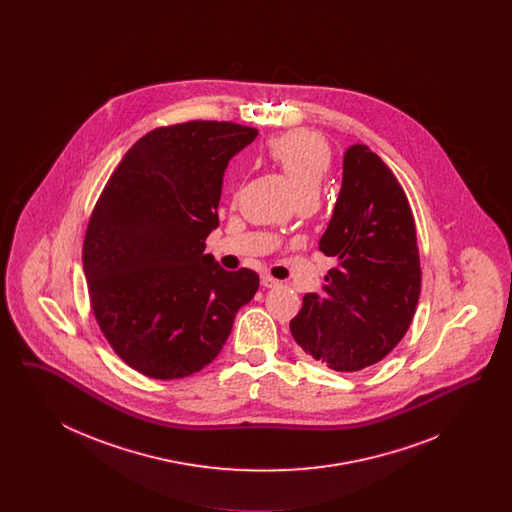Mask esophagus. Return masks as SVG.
<instances>
[{
    "mask_svg": "<svg viewBox=\"0 0 512 512\" xmlns=\"http://www.w3.org/2000/svg\"><path fill=\"white\" fill-rule=\"evenodd\" d=\"M261 284H263L265 288H276V286H280V282H278L276 278H272L270 274H263V276H261Z\"/></svg>",
    "mask_w": 512,
    "mask_h": 512,
    "instance_id": "34e87169",
    "label": "esophagus"
}]
</instances>
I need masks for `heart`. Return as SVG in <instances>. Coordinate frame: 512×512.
Returning a JSON list of instances; mask_svg holds the SVG:
<instances>
[{
	"mask_svg": "<svg viewBox=\"0 0 512 512\" xmlns=\"http://www.w3.org/2000/svg\"><path fill=\"white\" fill-rule=\"evenodd\" d=\"M268 155L290 178L297 195L318 192L332 163L330 146L311 130H293L272 140Z\"/></svg>",
	"mask_w": 512,
	"mask_h": 512,
	"instance_id": "1",
	"label": "heart"
}]
</instances>
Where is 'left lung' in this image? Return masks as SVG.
Segmentation results:
<instances>
[{
	"label": "left lung",
	"instance_id": "8db88e82",
	"mask_svg": "<svg viewBox=\"0 0 512 512\" xmlns=\"http://www.w3.org/2000/svg\"><path fill=\"white\" fill-rule=\"evenodd\" d=\"M318 249L336 257L320 293L292 318L297 345L332 370L382 361L407 334L420 295L413 211L388 165L363 144L347 147L332 219Z\"/></svg>",
	"mask_w": 512,
	"mask_h": 512
}]
</instances>
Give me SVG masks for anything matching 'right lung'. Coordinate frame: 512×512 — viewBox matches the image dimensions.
Here are the masks:
<instances>
[{"instance_id":"1","label":"right lung","mask_w":512,"mask_h":512,"mask_svg":"<svg viewBox=\"0 0 512 512\" xmlns=\"http://www.w3.org/2000/svg\"><path fill=\"white\" fill-rule=\"evenodd\" d=\"M257 138L234 122L155 128L126 151L88 222L82 261L103 336L134 370L176 380L215 361L259 290L205 251L228 161Z\"/></svg>"}]
</instances>
